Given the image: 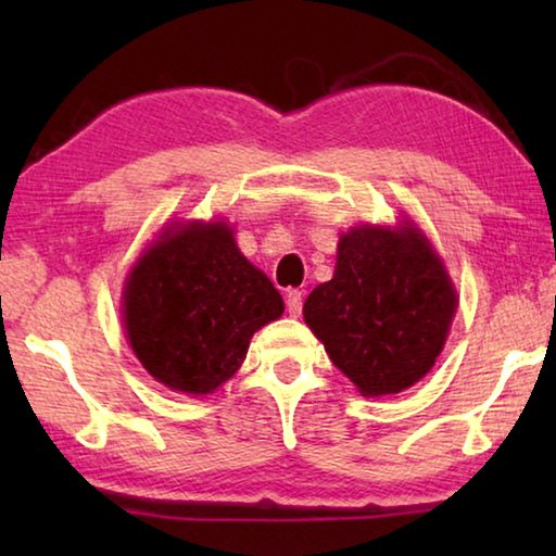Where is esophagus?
Segmentation results:
<instances>
[{
	"instance_id": "34e87169",
	"label": "esophagus",
	"mask_w": 556,
	"mask_h": 556,
	"mask_svg": "<svg viewBox=\"0 0 556 556\" xmlns=\"http://www.w3.org/2000/svg\"><path fill=\"white\" fill-rule=\"evenodd\" d=\"M301 306H304V291L301 289H289L287 291V312L291 316L301 314Z\"/></svg>"
}]
</instances>
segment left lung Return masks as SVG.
I'll return each mask as SVG.
<instances>
[{
    "mask_svg": "<svg viewBox=\"0 0 556 556\" xmlns=\"http://www.w3.org/2000/svg\"><path fill=\"white\" fill-rule=\"evenodd\" d=\"M456 294L425 235L355 228L338 242L331 281L318 285L304 318L345 378L368 397L412 388L444 348Z\"/></svg>",
    "mask_w": 556,
    "mask_h": 556,
    "instance_id": "left-lung-1",
    "label": "left lung"
}]
</instances>
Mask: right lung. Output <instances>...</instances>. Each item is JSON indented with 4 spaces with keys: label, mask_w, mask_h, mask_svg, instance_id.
<instances>
[{
    "label": "right lung",
    "mask_w": 556,
    "mask_h": 556,
    "mask_svg": "<svg viewBox=\"0 0 556 556\" xmlns=\"http://www.w3.org/2000/svg\"><path fill=\"white\" fill-rule=\"evenodd\" d=\"M285 314L275 285L240 255L225 223H188L127 277L125 328L152 378L208 394L232 378L252 333Z\"/></svg>",
    "instance_id": "obj_1"
}]
</instances>
